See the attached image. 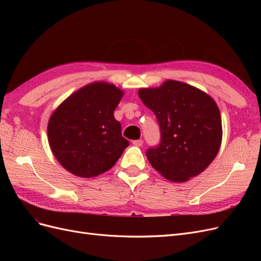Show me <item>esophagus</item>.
<instances>
[{
  "label": "esophagus",
  "mask_w": 261,
  "mask_h": 261,
  "mask_svg": "<svg viewBox=\"0 0 261 261\" xmlns=\"http://www.w3.org/2000/svg\"><path fill=\"white\" fill-rule=\"evenodd\" d=\"M133 145L136 146V147H140L143 145V140L141 139H137V140H133Z\"/></svg>",
  "instance_id": "1"
}]
</instances>
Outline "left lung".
I'll return each mask as SVG.
<instances>
[{"mask_svg": "<svg viewBox=\"0 0 261 261\" xmlns=\"http://www.w3.org/2000/svg\"><path fill=\"white\" fill-rule=\"evenodd\" d=\"M138 96L160 125V145L146 152L153 169L176 183L206 170L222 141L216 101L194 86L172 80L160 87L140 88Z\"/></svg>", "mask_w": 261, "mask_h": 261, "instance_id": "left-lung-1", "label": "left lung"}]
</instances>
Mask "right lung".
I'll return each mask as SVG.
<instances>
[{
	"mask_svg": "<svg viewBox=\"0 0 261 261\" xmlns=\"http://www.w3.org/2000/svg\"><path fill=\"white\" fill-rule=\"evenodd\" d=\"M123 96L115 85L94 82L73 92L54 110L48 140L63 168L88 178L107 172L120 159L129 145L114 117Z\"/></svg>",
	"mask_w": 261,
	"mask_h": 261,
	"instance_id": "1",
	"label": "right lung"
}]
</instances>
